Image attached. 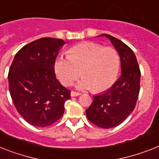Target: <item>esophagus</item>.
Listing matches in <instances>:
<instances>
[{
  "mask_svg": "<svg viewBox=\"0 0 159 159\" xmlns=\"http://www.w3.org/2000/svg\"><path fill=\"white\" fill-rule=\"evenodd\" d=\"M80 93H76V92L71 91V93H70V96H71V97H77V96H80Z\"/></svg>",
  "mask_w": 159,
  "mask_h": 159,
  "instance_id": "1",
  "label": "esophagus"
}]
</instances>
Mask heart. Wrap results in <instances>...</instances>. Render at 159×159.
I'll return each instance as SVG.
<instances>
[{
    "instance_id": "1",
    "label": "heart",
    "mask_w": 159,
    "mask_h": 159,
    "mask_svg": "<svg viewBox=\"0 0 159 159\" xmlns=\"http://www.w3.org/2000/svg\"><path fill=\"white\" fill-rule=\"evenodd\" d=\"M54 70L62 84L69 86L82 75L76 88L104 92L117 80L120 70V57L112 47H104L94 42L85 41L71 47L68 56L56 59Z\"/></svg>"
}]
</instances>
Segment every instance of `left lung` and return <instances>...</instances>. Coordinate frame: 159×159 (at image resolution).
<instances>
[{"label":"left lung","mask_w":159,"mask_h":159,"mask_svg":"<svg viewBox=\"0 0 159 159\" xmlns=\"http://www.w3.org/2000/svg\"><path fill=\"white\" fill-rule=\"evenodd\" d=\"M118 52L121 61V76L106 91L93 97V102L86 110L89 121L99 128H115L128 117L136 106L140 92L141 71L134 52L117 38L107 34Z\"/></svg>","instance_id":"1"}]
</instances>
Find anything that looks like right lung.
<instances>
[{"label":"right lung","mask_w":159,"mask_h":159,"mask_svg":"<svg viewBox=\"0 0 159 159\" xmlns=\"http://www.w3.org/2000/svg\"><path fill=\"white\" fill-rule=\"evenodd\" d=\"M65 41L44 37L34 40L14 56L8 80L18 114L32 126L44 128L63 115L70 91L56 79L54 63Z\"/></svg>","instance_id":"right-lung-1"}]
</instances>
